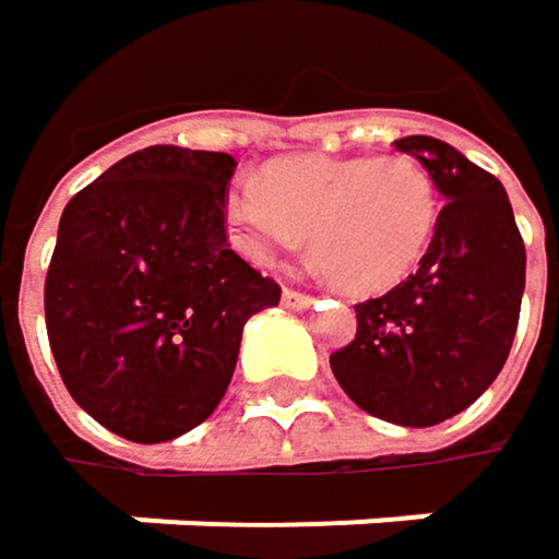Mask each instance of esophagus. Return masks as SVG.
Returning a JSON list of instances; mask_svg holds the SVG:
<instances>
[{"label": "esophagus", "instance_id": "1", "mask_svg": "<svg viewBox=\"0 0 559 559\" xmlns=\"http://www.w3.org/2000/svg\"><path fill=\"white\" fill-rule=\"evenodd\" d=\"M311 296H305V293H296V289H283V305L289 308V311H305V308H311Z\"/></svg>", "mask_w": 559, "mask_h": 559}]
</instances>
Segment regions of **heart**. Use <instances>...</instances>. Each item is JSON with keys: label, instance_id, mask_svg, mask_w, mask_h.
<instances>
[{"label": "heart", "instance_id": "heart-1", "mask_svg": "<svg viewBox=\"0 0 559 559\" xmlns=\"http://www.w3.org/2000/svg\"><path fill=\"white\" fill-rule=\"evenodd\" d=\"M439 222L429 171L404 155H299L245 175L228 193L238 251L260 266L308 241L340 289L372 296L404 283Z\"/></svg>", "mask_w": 559, "mask_h": 559}]
</instances>
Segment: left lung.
Wrapping results in <instances>:
<instances>
[{
	"mask_svg": "<svg viewBox=\"0 0 559 559\" xmlns=\"http://www.w3.org/2000/svg\"><path fill=\"white\" fill-rule=\"evenodd\" d=\"M445 200L417 273L356 305V340L331 356L356 407L397 426H436L471 407L506 366L525 293V245L490 171L455 145L404 136Z\"/></svg>",
	"mask_w": 559,
	"mask_h": 559,
	"instance_id": "8db88e82",
	"label": "left lung"
}]
</instances>
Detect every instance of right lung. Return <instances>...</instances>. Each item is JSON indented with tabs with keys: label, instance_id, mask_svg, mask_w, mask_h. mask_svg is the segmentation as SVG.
<instances>
[{
	"label": "right lung",
	"instance_id": "1",
	"mask_svg": "<svg viewBox=\"0 0 559 559\" xmlns=\"http://www.w3.org/2000/svg\"><path fill=\"white\" fill-rule=\"evenodd\" d=\"M225 152L148 145L62 210L47 337L72 401L104 429L168 442L219 407L251 314L280 286L225 238Z\"/></svg>",
	"mask_w": 559,
	"mask_h": 559
}]
</instances>
